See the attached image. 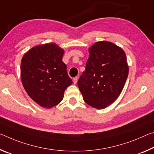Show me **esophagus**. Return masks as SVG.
<instances>
[{
  "mask_svg": "<svg viewBox=\"0 0 154 154\" xmlns=\"http://www.w3.org/2000/svg\"><path fill=\"white\" fill-rule=\"evenodd\" d=\"M73 83H74V84H77V81H78V77H74L73 78Z\"/></svg>",
  "mask_w": 154,
  "mask_h": 154,
  "instance_id": "1",
  "label": "esophagus"
}]
</instances>
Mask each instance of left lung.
Listing matches in <instances>:
<instances>
[{
	"label": "left lung",
	"instance_id": "obj_1",
	"mask_svg": "<svg viewBox=\"0 0 154 154\" xmlns=\"http://www.w3.org/2000/svg\"><path fill=\"white\" fill-rule=\"evenodd\" d=\"M89 53L77 85L87 104L103 109L118 98L125 86L129 72L126 55L121 47L106 41L94 43Z\"/></svg>",
	"mask_w": 154,
	"mask_h": 154
}]
</instances>
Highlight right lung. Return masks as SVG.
Wrapping results in <instances>:
<instances>
[{
    "instance_id": "1",
    "label": "right lung",
    "mask_w": 154,
    "mask_h": 154,
    "mask_svg": "<svg viewBox=\"0 0 154 154\" xmlns=\"http://www.w3.org/2000/svg\"><path fill=\"white\" fill-rule=\"evenodd\" d=\"M64 53L55 43L45 44L31 48L22 58L20 76L24 88L44 108H51L60 103L65 90L72 84L62 61Z\"/></svg>"
}]
</instances>
